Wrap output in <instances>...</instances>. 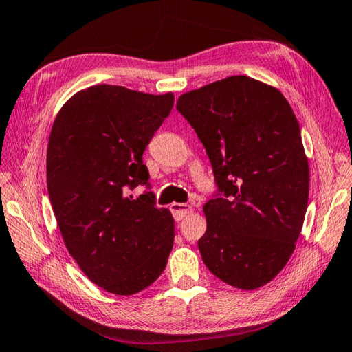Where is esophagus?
Segmentation results:
<instances>
[{"mask_svg": "<svg viewBox=\"0 0 352 352\" xmlns=\"http://www.w3.org/2000/svg\"><path fill=\"white\" fill-rule=\"evenodd\" d=\"M169 208H170L172 216H174L175 221L185 219V217L192 211V206L186 205V204H170Z\"/></svg>", "mask_w": 352, "mask_h": 352, "instance_id": "1", "label": "esophagus"}]
</instances>
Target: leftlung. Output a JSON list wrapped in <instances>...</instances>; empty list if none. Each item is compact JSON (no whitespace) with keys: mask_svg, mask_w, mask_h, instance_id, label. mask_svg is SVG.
I'll return each mask as SVG.
<instances>
[{"mask_svg":"<svg viewBox=\"0 0 352 352\" xmlns=\"http://www.w3.org/2000/svg\"><path fill=\"white\" fill-rule=\"evenodd\" d=\"M217 191L204 205L205 266L222 282L255 289L292 256L309 202V163L296 116L276 87L238 75L180 96Z\"/></svg>","mask_w":352,"mask_h":352,"instance_id":"obj_1","label":"left lung"}]
</instances>
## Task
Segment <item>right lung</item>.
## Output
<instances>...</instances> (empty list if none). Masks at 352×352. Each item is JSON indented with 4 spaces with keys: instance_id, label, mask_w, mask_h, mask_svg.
Wrapping results in <instances>:
<instances>
[{
    "instance_id": "right-lung-1",
    "label": "right lung",
    "mask_w": 352,
    "mask_h": 352,
    "mask_svg": "<svg viewBox=\"0 0 352 352\" xmlns=\"http://www.w3.org/2000/svg\"><path fill=\"white\" fill-rule=\"evenodd\" d=\"M172 92L152 96L98 85L75 94L48 139L47 185L65 248L103 289L128 296L161 276L174 217L156 206L142 153L170 114Z\"/></svg>"
}]
</instances>
